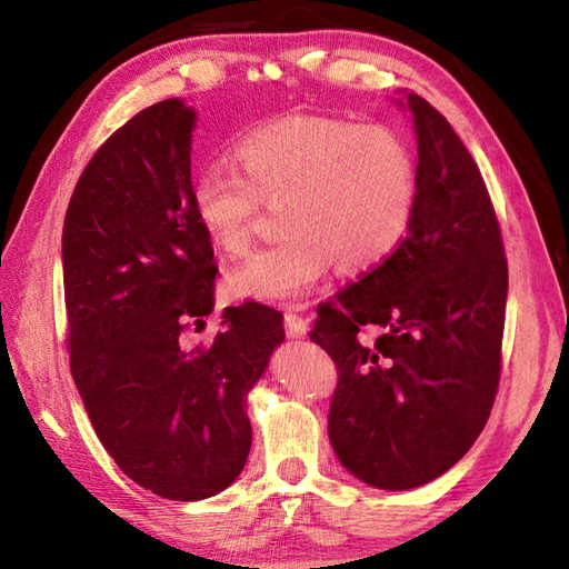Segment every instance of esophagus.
I'll list each match as a JSON object with an SVG mask.
<instances>
[{
    "label": "esophagus",
    "instance_id": "obj_1",
    "mask_svg": "<svg viewBox=\"0 0 569 569\" xmlns=\"http://www.w3.org/2000/svg\"><path fill=\"white\" fill-rule=\"evenodd\" d=\"M308 318L300 316L298 310H288L286 312V335L291 337V340H300V337L308 335Z\"/></svg>",
    "mask_w": 569,
    "mask_h": 569
}]
</instances>
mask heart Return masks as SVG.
I'll return each mask as SVG.
<instances>
[{
    "mask_svg": "<svg viewBox=\"0 0 569 569\" xmlns=\"http://www.w3.org/2000/svg\"><path fill=\"white\" fill-rule=\"evenodd\" d=\"M234 166L192 180V212L217 251L249 249L261 202L276 204L278 244L229 271L237 298L288 303L306 296L332 261L361 273L403 244L418 202V163L393 129L293 114L237 141Z\"/></svg>",
    "mask_w": 569,
    "mask_h": 569,
    "instance_id": "obj_1",
    "label": "heart"
}]
</instances>
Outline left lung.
Wrapping results in <instances>:
<instances>
[{
  "label": "left lung",
  "instance_id": "left-lung-1",
  "mask_svg": "<svg viewBox=\"0 0 569 569\" xmlns=\"http://www.w3.org/2000/svg\"><path fill=\"white\" fill-rule=\"evenodd\" d=\"M418 202L403 244L318 308L310 340L340 369L328 432L347 471L406 491L457 465L491 413L509 269L471 153L418 94ZM377 329L373 343L360 332Z\"/></svg>",
  "mask_w": 569,
  "mask_h": 569
}]
</instances>
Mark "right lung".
Listing matches in <instances>:
<instances>
[{"instance_id":"1","label":"right lung","mask_w":569,"mask_h":569,"mask_svg":"<svg viewBox=\"0 0 569 569\" xmlns=\"http://www.w3.org/2000/svg\"><path fill=\"white\" fill-rule=\"evenodd\" d=\"M196 110L156 102L84 168L63 224L70 371L117 467L163 499L224 491L251 447L247 416L283 316L222 310L208 347L180 340L214 310V253L192 212Z\"/></svg>"}]
</instances>
